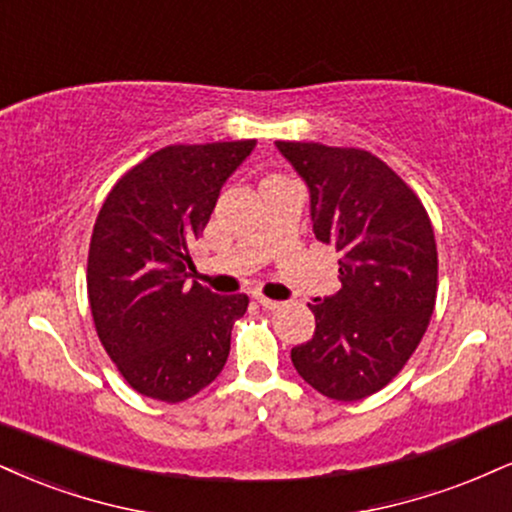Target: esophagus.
<instances>
[{"instance_id": "1", "label": "esophagus", "mask_w": 512, "mask_h": 512, "mask_svg": "<svg viewBox=\"0 0 512 512\" xmlns=\"http://www.w3.org/2000/svg\"><path fill=\"white\" fill-rule=\"evenodd\" d=\"M255 300L264 307V310H279L281 307V303H276V300H272V298H264V295H260V293L255 295Z\"/></svg>"}]
</instances>
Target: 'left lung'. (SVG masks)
Wrapping results in <instances>:
<instances>
[{
	"instance_id": "1",
	"label": "left lung",
	"mask_w": 512,
	"mask_h": 512,
	"mask_svg": "<svg viewBox=\"0 0 512 512\" xmlns=\"http://www.w3.org/2000/svg\"><path fill=\"white\" fill-rule=\"evenodd\" d=\"M310 190L317 240L341 252V291L315 298V336L291 350L322 396L360 400L384 389L420 346L436 303L439 257L420 197L367 150L276 143Z\"/></svg>"
}]
</instances>
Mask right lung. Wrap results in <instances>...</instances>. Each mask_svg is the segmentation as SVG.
<instances>
[{"label":"right lung","mask_w":512,"mask_h":512,"mask_svg":"<svg viewBox=\"0 0 512 512\" xmlns=\"http://www.w3.org/2000/svg\"><path fill=\"white\" fill-rule=\"evenodd\" d=\"M255 140L169 145L126 171L97 214L88 300L97 336L135 391L181 403L219 377L248 295L193 281L188 248Z\"/></svg>","instance_id":"add662e5"}]
</instances>
